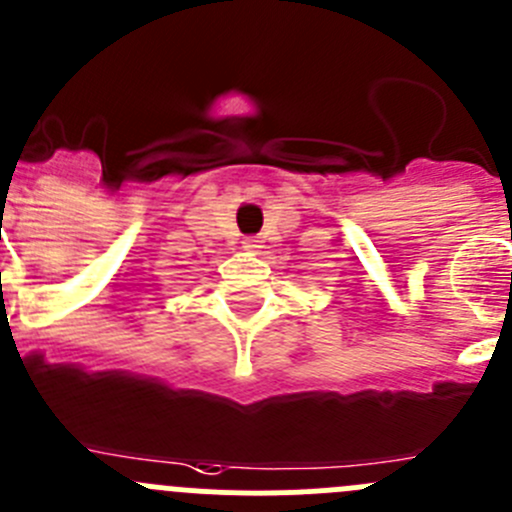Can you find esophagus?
<instances>
[{
	"instance_id": "34e87169",
	"label": "esophagus",
	"mask_w": 512,
	"mask_h": 512,
	"mask_svg": "<svg viewBox=\"0 0 512 512\" xmlns=\"http://www.w3.org/2000/svg\"><path fill=\"white\" fill-rule=\"evenodd\" d=\"M242 247H245V250H250L252 255H257V252L262 250V240H257V237H247V240L242 242Z\"/></svg>"
}]
</instances>
